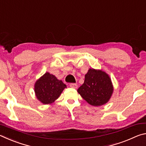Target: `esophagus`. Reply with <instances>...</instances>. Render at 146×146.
I'll use <instances>...</instances> for the list:
<instances>
[{"label": "esophagus", "mask_w": 146, "mask_h": 146, "mask_svg": "<svg viewBox=\"0 0 146 146\" xmlns=\"http://www.w3.org/2000/svg\"><path fill=\"white\" fill-rule=\"evenodd\" d=\"M70 86L71 88H75V89H76V88H77V87H78L77 84H75V83H71V84H70Z\"/></svg>", "instance_id": "1"}]
</instances>
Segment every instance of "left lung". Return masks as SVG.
Instances as JSON below:
<instances>
[{
  "mask_svg": "<svg viewBox=\"0 0 146 146\" xmlns=\"http://www.w3.org/2000/svg\"><path fill=\"white\" fill-rule=\"evenodd\" d=\"M113 91L111 80L108 74L100 70L90 69L78 93L90 104L100 106L107 103Z\"/></svg>",
  "mask_w": 146,
  "mask_h": 146,
  "instance_id": "left-lung-1",
  "label": "left lung"
}]
</instances>
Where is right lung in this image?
I'll use <instances>...</instances> for the list:
<instances>
[{
    "mask_svg": "<svg viewBox=\"0 0 146 146\" xmlns=\"http://www.w3.org/2000/svg\"><path fill=\"white\" fill-rule=\"evenodd\" d=\"M66 88L62 81L50 73H46L36 82L35 92L38 100L44 104H48L57 99Z\"/></svg>",
    "mask_w": 146,
    "mask_h": 146,
    "instance_id": "right-lung-1",
    "label": "right lung"
}]
</instances>
